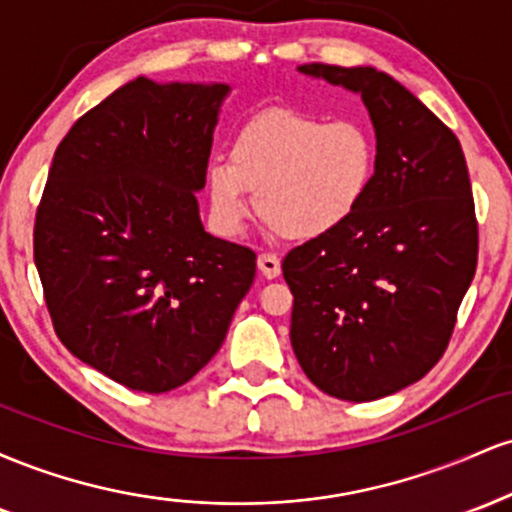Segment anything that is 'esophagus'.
Returning <instances> with one entry per match:
<instances>
[{
    "label": "esophagus",
    "mask_w": 512,
    "mask_h": 512,
    "mask_svg": "<svg viewBox=\"0 0 512 512\" xmlns=\"http://www.w3.org/2000/svg\"><path fill=\"white\" fill-rule=\"evenodd\" d=\"M257 269H260L262 276H267V279H276V276L281 274V260L272 252H262L260 257H257Z\"/></svg>",
    "instance_id": "obj_1"
}]
</instances>
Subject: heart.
I'll list each match as a JSON object with an SVG mask.
<instances>
[{"label": "heart", "instance_id": "1", "mask_svg": "<svg viewBox=\"0 0 512 512\" xmlns=\"http://www.w3.org/2000/svg\"><path fill=\"white\" fill-rule=\"evenodd\" d=\"M378 175V142L358 117L305 115L269 108L252 115L231 139V158L214 156L204 168L216 226L236 236L255 207L276 233L313 240L358 214Z\"/></svg>", "mask_w": 512, "mask_h": 512}]
</instances>
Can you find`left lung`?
I'll return each instance as SVG.
<instances>
[{
    "label": "left lung",
    "mask_w": 512,
    "mask_h": 512,
    "mask_svg": "<svg viewBox=\"0 0 512 512\" xmlns=\"http://www.w3.org/2000/svg\"><path fill=\"white\" fill-rule=\"evenodd\" d=\"M361 96L378 175L342 228L293 248L291 346L310 383L346 402L399 392L438 363L477 269V219L455 134L390 74L301 64Z\"/></svg>",
    "instance_id": "obj_1"
}]
</instances>
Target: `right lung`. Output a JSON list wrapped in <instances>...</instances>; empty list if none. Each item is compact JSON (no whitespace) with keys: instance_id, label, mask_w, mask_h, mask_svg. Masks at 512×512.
<instances>
[{"instance_id":"add662e5","label":"right lung","mask_w":512,"mask_h":512,"mask_svg":"<svg viewBox=\"0 0 512 512\" xmlns=\"http://www.w3.org/2000/svg\"><path fill=\"white\" fill-rule=\"evenodd\" d=\"M228 93L137 76L79 117L52 158L33 238L52 325L129 390L195 378L255 279V252L199 219Z\"/></svg>"}]
</instances>
